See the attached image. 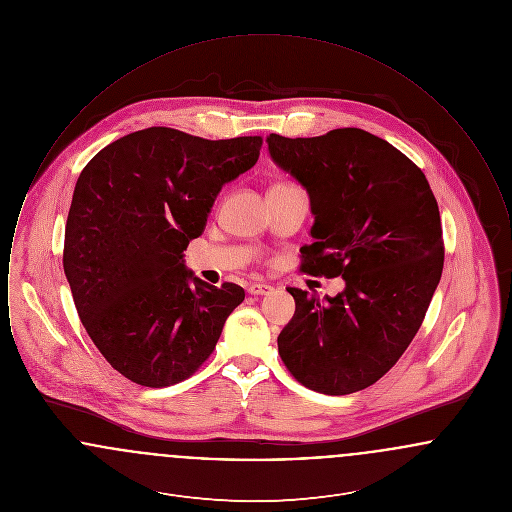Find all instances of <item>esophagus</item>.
Listing matches in <instances>:
<instances>
[{"instance_id": "34e87169", "label": "esophagus", "mask_w": 512, "mask_h": 512, "mask_svg": "<svg viewBox=\"0 0 512 512\" xmlns=\"http://www.w3.org/2000/svg\"><path fill=\"white\" fill-rule=\"evenodd\" d=\"M247 292L251 293V295H267V293L272 292V286H268V284H251L247 288Z\"/></svg>"}]
</instances>
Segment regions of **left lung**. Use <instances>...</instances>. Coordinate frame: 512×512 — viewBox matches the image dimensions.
<instances>
[{
    "label": "left lung",
    "instance_id": "obj_1",
    "mask_svg": "<svg viewBox=\"0 0 512 512\" xmlns=\"http://www.w3.org/2000/svg\"><path fill=\"white\" fill-rule=\"evenodd\" d=\"M270 157L311 197L313 244L299 270L345 280L320 301L288 288L295 315L278 353L309 390L347 395L378 382L426 317L443 270L438 201L413 161L361 128L267 138Z\"/></svg>",
    "mask_w": 512,
    "mask_h": 512
}]
</instances>
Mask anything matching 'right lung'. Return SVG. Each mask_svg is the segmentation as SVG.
Segmentation results:
<instances>
[{"mask_svg": "<svg viewBox=\"0 0 512 512\" xmlns=\"http://www.w3.org/2000/svg\"><path fill=\"white\" fill-rule=\"evenodd\" d=\"M261 146V136L205 140L151 126L103 147L80 172L63 268L88 336L130 382L167 388L190 378L244 301L232 282L193 278L190 287L182 253Z\"/></svg>", "mask_w": 512, "mask_h": 512, "instance_id": "add662e5", "label": "right lung"}]
</instances>
